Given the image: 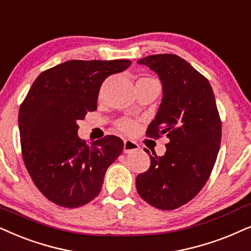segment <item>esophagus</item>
I'll return each instance as SVG.
<instances>
[{"label": "esophagus", "mask_w": 251, "mask_h": 251, "mask_svg": "<svg viewBox=\"0 0 251 251\" xmlns=\"http://www.w3.org/2000/svg\"><path fill=\"white\" fill-rule=\"evenodd\" d=\"M138 149L139 145L136 142L130 141V139H126V141L123 142V151H125V153H130V152L137 151Z\"/></svg>", "instance_id": "1"}]
</instances>
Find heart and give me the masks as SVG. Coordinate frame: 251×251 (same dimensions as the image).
<instances>
[{"mask_svg": "<svg viewBox=\"0 0 251 251\" xmlns=\"http://www.w3.org/2000/svg\"><path fill=\"white\" fill-rule=\"evenodd\" d=\"M116 126H118L120 131L125 133H132L136 129H137V125H136V122L131 121V120H121V121L118 122Z\"/></svg>", "mask_w": 251, "mask_h": 251, "instance_id": "1", "label": "heart"}]
</instances>
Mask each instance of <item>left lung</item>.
<instances>
[{
    "instance_id": "obj_1",
    "label": "left lung",
    "mask_w": 251,
    "mask_h": 251,
    "mask_svg": "<svg viewBox=\"0 0 251 251\" xmlns=\"http://www.w3.org/2000/svg\"><path fill=\"white\" fill-rule=\"evenodd\" d=\"M158 74L162 99L146 136L165 135L166 153L150 154L151 166L137 175L143 200L160 210H174L193 200L209 180L221 142V121L209 80L174 54L150 55L137 61Z\"/></svg>"
}]
</instances>
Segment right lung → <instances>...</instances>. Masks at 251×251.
<instances>
[{
	"label": "right lung",
	"mask_w": 251,
	"mask_h": 251,
	"mask_svg": "<svg viewBox=\"0 0 251 251\" xmlns=\"http://www.w3.org/2000/svg\"><path fill=\"white\" fill-rule=\"evenodd\" d=\"M130 64L71 60L45 70L32 84L18 114L22 155L34 184L53 203L79 207L94 200L107 168L122 153L116 136L87 145L77 131L78 122L97 109L103 80Z\"/></svg>",
	"instance_id": "obj_1"
}]
</instances>
